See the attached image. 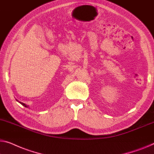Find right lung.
Instances as JSON below:
<instances>
[{
  "label": "right lung",
  "mask_w": 154,
  "mask_h": 154,
  "mask_svg": "<svg viewBox=\"0 0 154 154\" xmlns=\"http://www.w3.org/2000/svg\"><path fill=\"white\" fill-rule=\"evenodd\" d=\"M20 104H21L23 105V106H24L25 107H27V105H26V104H24V103H22V102H20Z\"/></svg>",
  "instance_id": "1"
}]
</instances>
